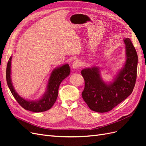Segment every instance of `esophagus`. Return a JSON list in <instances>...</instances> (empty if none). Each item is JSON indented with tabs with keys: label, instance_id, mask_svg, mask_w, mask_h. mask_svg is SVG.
<instances>
[{
	"label": "esophagus",
	"instance_id": "esophagus-1",
	"mask_svg": "<svg viewBox=\"0 0 146 146\" xmlns=\"http://www.w3.org/2000/svg\"><path fill=\"white\" fill-rule=\"evenodd\" d=\"M72 66V68L74 69H77L80 66V61L78 60H75L73 62Z\"/></svg>",
	"mask_w": 146,
	"mask_h": 146
}]
</instances>
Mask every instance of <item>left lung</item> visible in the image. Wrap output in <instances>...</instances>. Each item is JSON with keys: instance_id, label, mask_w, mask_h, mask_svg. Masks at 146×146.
<instances>
[{"instance_id": "1", "label": "left lung", "mask_w": 146, "mask_h": 146, "mask_svg": "<svg viewBox=\"0 0 146 146\" xmlns=\"http://www.w3.org/2000/svg\"><path fill=\"white\" fill-rule=\"evenodd\" d=\"M125 62L111 82H106L101 77L100 68L92 66L82 69L85 88L82 96L89 108L96 112L111 110L129 97L135 87L138 55L129 38L123 39Z\"/></svg>"}]
</instances>
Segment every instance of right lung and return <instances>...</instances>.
<instances>
[{
  "mask_svg": "<svg viewBox=\"0 0 146 146\" xmlns=\"http://www.w3.org/2000/svg\"><path fill=\"white\" fill-rule=\"evenodd\" d=\"M11 59L12 56L7 63L6 78L8 86L16 101L25 110L35 113L46 111L50 109L58 97V88L61 82L70 74L69 64H63L52 70L47 82L46 90L40 98L37 100H28L19 96L13 86L11 78Z\"/></svg>",
  "mask_w": 146,
  "mask_h": 146,
  "instance_id": "right-lung-1",
  "label": "right lung"
}]
</instances>
